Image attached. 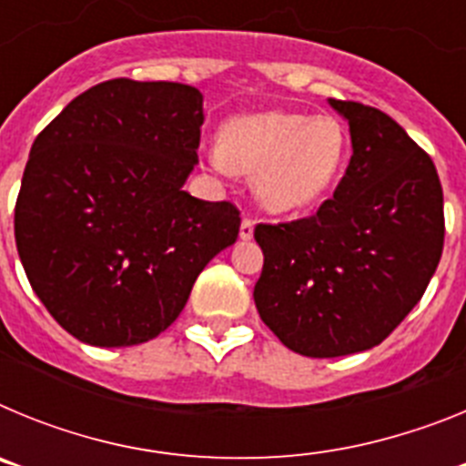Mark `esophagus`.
I'll return each mask as SVG.
<instances>
[{
  "instance_id": "esophagus-1",
  "label": "esophagus",
  "mask_w": 466,
  "mask_h": 466,
  "mask_svg": "<svg viewBox=\"0 0 466 466\" xmlns=\"http://www.w3.org/2000/svg\"><path fill=\"white\" fill-rule=\"evenodd\" d=\"M254 236V217H245L240 224V240H252Z\"/></svg>"
}]
</instances>
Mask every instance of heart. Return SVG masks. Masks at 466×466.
I'll list each match as a JSON object with an SVG mask.
<instances>
[{"label": "heart", "mask_w": 466, "mask_h": 466, "mask_svg": "<svg viewBox=\"0 0 466 466\" xmlns=\"http://www.w3.org/2000/svg\"><path fill=\"white\" fill-rule=\"evenodd\" d=\"M348 156V133L333 116L263 111L230 121L221 149L212 151L217 170L257 172L254 191L273 212H294L317 203L339 182Z\"/></svg>", "instance_id": "b5f03b06"}]
</instances>
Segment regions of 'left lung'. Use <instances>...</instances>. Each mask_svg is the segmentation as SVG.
<instances>
[{"instance_id":"1","label":"left lung","mask_w":466,"mask_h":466,"mask_svg":"<svg viewBox=\"0 0 466 466\" xmlns=\"http://www.w3.org/2000/svg\"><path fill=\"white\" fill-rule=\"evenodd\" d=\"M352 156L315 214L257 224L263 324L303 357H343L382 340L415 308L441 261L446 219L434 160L385 111L329 100Z\"/></svg>"}]
</instances>
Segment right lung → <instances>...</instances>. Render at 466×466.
Instances as JSON below:
<instances>
[{
    "label": "right lung",
    "mask_w": 466,
    "mask_h": 466,
    "mask_svg": "<svg viewBox=\"0 0 466 466\" xmlns=\"http://www.w3.org/2000/svg\"><path fill=\"white\" fill-rule=\"evenodd\" d=\"M203 95L111 79L74 97L32 144L15 247L32 289L74 339L147 343L187 306L240 209L182 191L198 160Z\"/></svg>",
    "instance_id": "add662e5"
}]
</instances>
